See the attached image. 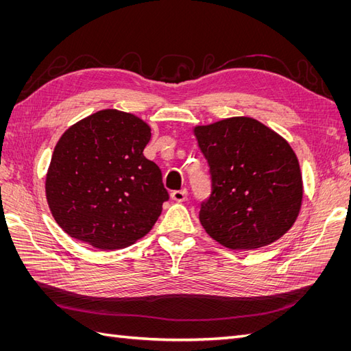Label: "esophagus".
I'll return each instance as SVG.
<instances>
[{
    "mask_svg": "<svg viewBox=\"0 0 351 351\" xmlns=\"http://www.w3.org/2000/svg\"><path fill=\"white\" fill-rule=\"evenodd\" d=\"M171 199L176 202H184L187 199V190L182 189V190H174L171 193Z\"/></svg>",
    "mask_w": 351,
    "mask_h": 351,
    "instance_id": "obj_1",
    "label": "esophagus"
}]
</instances>
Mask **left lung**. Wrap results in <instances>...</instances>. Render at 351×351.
<instances>
[{
  "label": "left lung",
  "instance_id": "8db88e82",
  "mask_svg": "<svg viewBox=\"0 0 351 351\" xmlns=\"http://www.w3.org/2000/svg\"><path fill=\"white\" fill-rule=\"evenodd\" d=\"M195 136L212 183L199 212L208 234L232 250L259 249L282 237L303 197L300 165L289 142L250 117L197 125Z\"/></svg>",
  "mask_w": 351,
  "mask_h": 351
}]
</instances>
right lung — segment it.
Masks as SVG:
<instances>
[{
	"instance_id": "right-lung-1",
	"label": "right lung",
	"mask_w": 351,
	"mask_h": 351,
	"mask_svg": "<svg viewBox=\"0 0 351 351\" xmlns=\"http://www.w3.org/2000/svg\"><path fill=\"white\" fill-rule=\"evenodd\" d=\"M151 127L102 110L60 137L45 190L51 214L70 237L102 250L146 236L169 199L159 167L145 158Z\"/></svg>"
}]
</instances>
